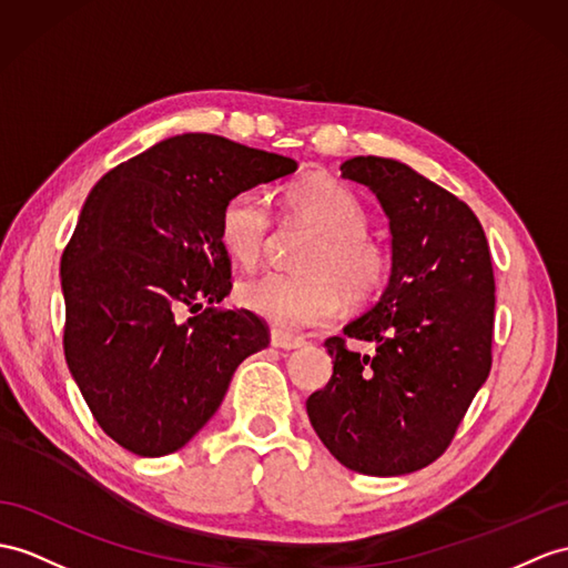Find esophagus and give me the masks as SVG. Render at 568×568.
I'll use <instances>...</instances> for the list:
<instances>
[{"instance_id":"obj_1","label":"esophagus","mask_w":568,"mask_h":568,"mask_svg":"<svg viewBox=\"0 0 568 568\" xmlns=\"http://www.w3.org/2000/svg\"><path fill=\"white\" fill-rule=\"evenodd\" d=\"M306 342L303 337H296L292 335V332H284V329H272V347L276 349H296L301 347V344Z\"/></svg>"}]
</instances>
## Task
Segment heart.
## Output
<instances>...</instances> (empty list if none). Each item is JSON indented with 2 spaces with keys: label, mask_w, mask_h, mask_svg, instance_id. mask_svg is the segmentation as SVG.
<instances>
[{
  "label": "heart",
  "mask_w": 568,
  "mask_h": 568,
  "mask_svg": "<svg viewBox=\"0 0 568 568\" xmlns=\"http://www.w3.org/2000/svg\"><path fill=\"white\" fill-rule=\"evenodd\" d=\"M288 216L315 231L303 253L301 274L267 272L239 286L247 311L267 317L276 327L306 329L332 321L344 298L366 306L388 282L390 255L366 231L368 214L354 192L325 175H308L284 190ZM272 216L257 192L243 190L229 197L219 216L224 251L245 267L265 255Z\"/></svg>",
  "instance_id": "b5f03b06"
}]
</instances>
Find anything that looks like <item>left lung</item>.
I'll use <instances>...</instances> for the list:
<instances>
[{
    "label": "left lung",
    "mask_w": 568,
    "mask_h": 568,
    "mask_svg": "<svg viewBox=\"0 0 568 568\" xmlns=\"http://www.w3.org/2000/svg\"><path fill=\"white\" fill-rule=\"evenodd\" d=\"M342 178L368 185L390 219L393 272L383 296L327 337L332 378L308 419L354 473L395 477L438 460L491 371L494 267L469 206L409 165L356 156ZM347 338L377 342L373 357Z\"/></svg>",
    "instance_id": "obj_1"
}]
</instances>
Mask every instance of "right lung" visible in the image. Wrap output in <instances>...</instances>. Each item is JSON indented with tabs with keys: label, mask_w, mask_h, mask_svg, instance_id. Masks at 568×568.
I'll return each instance as SVG.
<instances>
[{
	"label": "right lung",
	"mask_w": 568,
	"mask_h": 568,
	"mask_svg": "<svg viewBox=\"0 0 568 568\" xmlns=\"http://www.w3.org/2000/svg\"><path fill=\"white\" fill-rule=\"evenodd\" d=\"M294 171V159L180 134L89 192L62 253V344L93 419L124 450L183 448L243 358L270 344L260 315L219 308L231 292L219 216L236 192Z\"/></svg>",
	"instance_id": "right-lung-1"
}]
</instances>
